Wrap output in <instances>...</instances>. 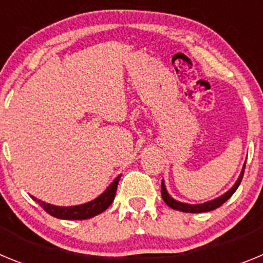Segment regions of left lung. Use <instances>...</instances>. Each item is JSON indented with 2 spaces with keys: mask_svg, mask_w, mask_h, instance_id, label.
<instances>
[{
  "mask_svg": "<svg viewBox=\"0 0 263 263\" xmlns=\"http://www.w3.org/2000/svg\"><path fill=\"white\" fill-rule=\"evenodd\" d=\"M246 163V162H245ZM245 163H243L242 170H241V174L238 176V179L236 180L232 188H229L225 194H222L221 196L216 197L213 200L210 201H205V203H201V204H188V203H182V201H178L175 200L174 197L170 196V194L167 192V188L166 184H164V180H162V197H163L164 203L170 206V208H173V210L176 211H180V212H187V213H203V212H210V211L216 210L218 208L220 205L225 203V201L232 196V195L236 192V190L238 188L240 185L241 180H242V176H243V171H245Z\"/></svg>",
  "mask_w": 263,
  "mask_h": 263,
  "instance_id": "left-lung-1",
  "label": "left lung"
}]
</instances>
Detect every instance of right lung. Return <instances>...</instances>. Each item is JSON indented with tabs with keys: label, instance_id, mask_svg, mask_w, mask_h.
<instances>
[{
	"label": "right lung",
	"instance_id": "1",
	"mask_svg": "<svg viewBox=\"0 0 263 263\" xmlns=\"http://www.w3.org/2000/svg\"><path fill=\"white\" fill-rule=\"evenodd\" d=\"M120 178L121 175H118L117 178L106 187L105 191L100 195V196H97L96 199L88 201V203L80 204V205L59 206L39 200L35 196H31V199L34 201H36L48 215L53 216V217L62 218V220H87V218L95 217V216L103 213L106 208L110 206V204L115 200L116 191H117V185L118 182H120Z\"/></svg>",
	"mask_w": 263,
	"mask_h": 263
}]
</instances>
